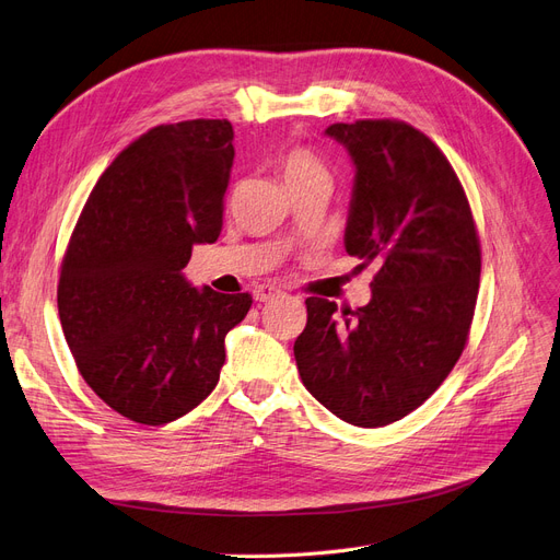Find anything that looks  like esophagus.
<instances>
[{
    "mask_svg": "<svg viewBox=\"0 0 560 560\" xmlns=\"http://www.w3.org/2000/svg\"><path fill=\"white\" fill-rule=\"evenodd\" d=\"M280 294L282 292L273 284H261V287H257V290H254V299H257V301H270V299H276Z\"/></svg>",
    "mask_w": 560,
    "mask_h": 560,
    "instance_id": "1",
    "label": "esophagus"
}]
</instances>
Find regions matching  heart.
<instances>
[{"mask_svg": "<svg viewBox=\"0 0 560 560\" xmlns=\"http://www.w3.org/2000/svg\"><path fill=\"white\" fill-rule=\"evenodd\" d=\"M280 173L284 184L303 179V177H311V175H322V165L317 163V159L311 154L306 149H292L287 151L280 161Z\"/></svg>", "mask_w": 560, "mask_h": 560, "instance_id": "obj_1", "label": "heart"}]
</instances>
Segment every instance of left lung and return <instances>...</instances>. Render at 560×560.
Listing matches in <instances>:
<instances>
[{"mask_svg": "<svg viewBox=\"0 0 560 560\" xmlns=\"http://www.w3.org/2000/svg\"><path fill=\"white\" fill-rule=\"evenodd\" d=\"M325 135L354 165L346 252L378 273L358 311L306 299L294 358L334 416L381 428L418 409L460 358L479 294V235L460 179L413 126L354 121Z\"/></svg>", "mask_w": 560, "mask_h": 560, "instance_id": "left-lung-1", "label": "left lung"}]
</instances>
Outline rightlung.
I'll return each instance as SVG.
<instances>
[{
    "instance_id": "1",
    "label": "right lung",
    "mask_w": 560,
    "mask_h": 560,
    "mask_svg": "<svg viewBox=\"0 0 560 560\" xmlns=\"http://www.w3.org/2000/svg\"><path fill=\"white\" fill-rule=\"evenodd\" d=\"M233 156L226 118L151 128L97 179L62 259L58 313L81 376L142 425L212 393L224 338L252 306L184 276L194 245L222 233Z\"/></svg>"
}]
</instances>
